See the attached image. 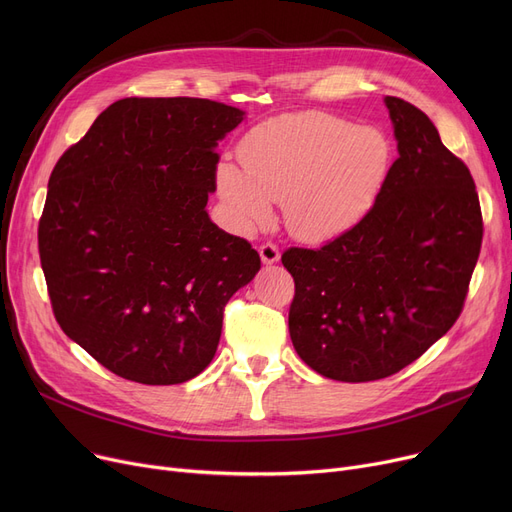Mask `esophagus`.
<instances>
[{"label":"esophagus","instance_id":"34e87169","mask_svg":"<svg viewBox=\"0 0 512 512\" xmlns=\"http://www.w3.org/2000/svg\"><path fill=\"white\" fill-rule=\"evenodd\" d=\"M259 257L265 265L278 263L280 261V249L276 245H272V242H263V245L259 247Z\"/></svg>","mask_w":512,"mask_h":512}]
</instances>
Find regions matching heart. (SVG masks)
<instances>
[{
	"label": "heart",
	"instance_id": "1",
	"mask_svg": "<svg viewBox=\"0 0 512 512\" xmlns=\"http://www.w3.org/2000/svg\"><path fill=\"white\" fill-rule=\"evenodd\" d=\"M240 168L222 161L218 193L242 228L265 224L284 201L288 230L309 242L359 226L390 178L386 132L321 112L282 114L251 128L238 145Z\"/></svg>",
	"mask_w": 512,
	"mask_h": 512
}]
</instances>
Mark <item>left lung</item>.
Here are the masks:
<instances>
[{
	"mask_svg": "<svg viewBox=\"0 0 512 512\" xmlns=\"http://www.w3.org/2000/svg\"><path fill=\"white\" fill-rule=\"evenodd\" d=\"M398 159L367 218L321 249H288L294 351L336 382H373L407 367L461 315L481 249L469 168L421 110L384 99Z\"/></svg>",
	"mask_w": 512,
	"mask_h": 512,
	"instance_id": "8db88e82",
	"label": "left lung"
}]
</instances>
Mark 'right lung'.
<instances>
[{"label":"right lung","mask_w":512,"mask_h":512,"mask_svg":"<svg viewBox=\"0 0 512 512\" xmlns=\"http://www.w3.org/2000/svg\"><path fill=\"white\" fill-rule=\"evenodd\" d=\"M245 112L193 97H126L53 168L39 255L64 334L124 380L170 386L213 359L224 305L261 259L215 226L218 143Z\"/></svg>","instance_id":"right-lung-1"}]
</instances>
